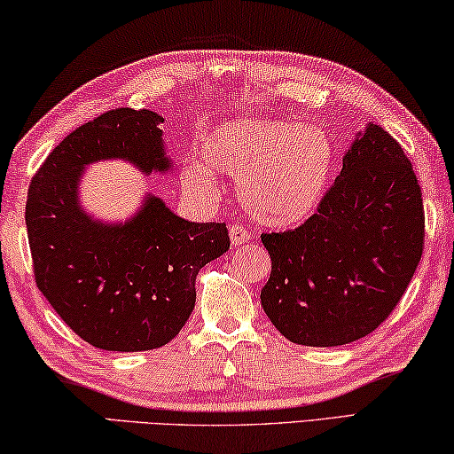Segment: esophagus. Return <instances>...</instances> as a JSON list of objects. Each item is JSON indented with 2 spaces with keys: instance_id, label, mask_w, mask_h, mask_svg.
<instances>
[{
  "instance_id": "esophagus-1",
  "label": "esophagus",
  "mask_w": 454,
  "mask_h": 454,
  "mask_svg": "<svg viewBox=\"0 0 454 454\" xmlns=\"http://www.w3.org/2000/svg\"><path fill=\"white\" fill-rule=\"evenodd\" d=\"M229 239H231L233 247H239V245L249 239V231L243 225H237L235 223V225L229 227Z\"/></svg>"
}]
</instances>
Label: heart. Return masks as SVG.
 I'll return each mask as SVG.
<instances>
[{
    "label": "heart",
    "mask_w": 454,
    "mask_h": 454,
    "mask_svg": "<svg viewBox=\"0 0 454 454\" xmlns=\"http://www.w3.org/2000/svg\"><path fill=\"white\" fill-rule=\"evenodd\" d=\"M200 159L184 168L192 195L215 200L219 184L213 170L233 175L237 199L249 217L281 229L300 225L322 203L336 151L319 126L233 118L207 132Z\"/></svg>",
    "instance_id": "heart-1"
}]
</instances>
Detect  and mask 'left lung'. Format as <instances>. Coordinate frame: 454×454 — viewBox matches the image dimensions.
Masks as SVG:
<instances>
[{"label":"left lung","instance_id":"left-lung-1","mask_svg":"<svg viewBox=\"0 0 454 454\" xmlns=\"http://www.w3.org/2000/svg\"><path fill=\"white\" fill-rule=\"evenodd\" d=\"M262 241L271 257L262 306L281 336L316 348L368 336L396 308L422 255L425 211L411 160L366 122L317 213Z\"/></svg>","mask_w":454,"mask_h":454}]
</instances>
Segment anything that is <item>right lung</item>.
Returning <instances> with one entry per match:
<instances>
[{
	"label": "right lung",
	"instance_id": "1",
	"mask_svg": "<svg viewBox=\"0 0 454 454\" xmlns=\"http://www.w3.org/2000/svg\"><path fill=\"white\" fill-rule=\"evenodd\" d=\"M153 110L118 108L70 132L35 173L26 227L35 284L82 340L108 352L154 350L195 308L199 270L229 249L223 223L187 221L146 192L124 221L82 205L86 168L124 160L143 175L173 173Z\"/></svg>",
	"mask_w": 454,
	"mask_h": 454
}]
</instances>
